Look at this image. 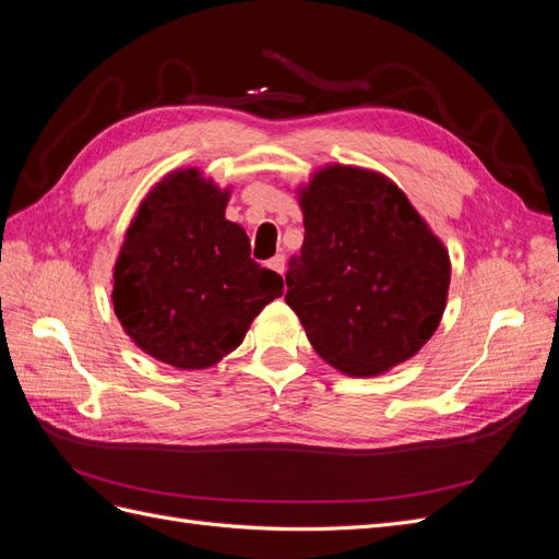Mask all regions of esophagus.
I'll return each instance as SVG.
<instances>
[{"label": "esophagus", "mask_w": 559, "mask_h": 559, "mask_svg": "<svg viewBox=\"0 0 559 559\" xmlns=\"http://www.w3.org/2000/svg\"><path fill=\"white\" fill-rule=\"evenodd\" d=\"M267 265H270V267H273L277 275H284V267H286V259L282 257V253H277V257H275V259H270V263H267Z\"/></svg>", "instance_id": "1"}]
</instances>
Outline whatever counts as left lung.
Returning a JSON list of instances; mask_svg holds the SVG:
<instances>
[{"label":"left lung","instance_id":"obj_1","mask_svg":"<svg viewBox=\"0 0 559 559\" xmlns=\"http://www.w3.org/2000/svg\"><path fill=\"white\" fill-rule=\"evenodd\" d=\"M296 193L306 240L284 300L314 352L352 378L415 357L445 312V245L392 179L366 167H319Z\"/></svg>","mask_w":559,"mask_h":559}]
</instances>
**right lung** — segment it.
<instances>
[{
	"label": "right lung",
	"instance_id": "right-lung-1",
	"mask_svg": "<svg viewBox=\"0 0 559 559\" xmlns=\"http://www.w3.org/2000/svg\"><path fill=\"white\" fill-rule=\"evenodd\" d=\"M228 198L198 167L165 175L140 202L114 263L123 331L179 370L222 361L284 294L282 277L249 259L245 228L226 218Z\"/></svg>",
	"mask_w": 559,
	"mask_h": 559
}]
</instances>
